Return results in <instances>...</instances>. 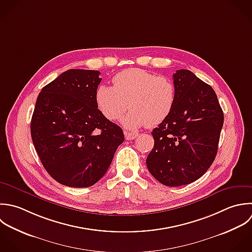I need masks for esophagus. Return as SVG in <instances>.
Masks as SVG:
<instances>
[{
    "instance_id": "1",
    "label": "esophagus",
    "mask_w": 252,
    "mask_h": 252,
    "mask_svg": "<svg viewBox=\"0 0 252 252\" xmlns=\"http://www.w3.org/2000/svg\"><path fill=\"white\" fill-rule=\"evenodd\" d=\"M124 133H125V137L126 140H132L138 135V133H136V132H129V131H125Z\"/></svg>"
}]
</instances>
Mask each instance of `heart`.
Listing matches in <instances>:
<instances>
[{
    "label": "heart",
    "mask_w": 252,
    "mask_h": 252,
    "mask_svg": "<svg viewBox=\"0 0 252 252\" xmlns=\"http://www.w3.org/2000/svg\"><path fill=\"white\" fill-rule=\"evenodd\" d=\"M113 83L114 86L101 84L97 87L95 103L110 121L119 120L129 106L130 112L122 120L126 128L136 129L145 125L157 126L175 107L176 85L167 76H157L141 68H128L117 73Z\"/></svg>",
    "instance_id": "obj_1"
}]
</instances>
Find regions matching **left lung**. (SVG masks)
<instances>
[{
	"mask_svg": "<svg viewBox=\"0 0 252 252\" xmlns=\"http://www.w3.org/2000/svg\"><path fill=\"white\" fill-rule=\"evenodd\" d=\"M177 99L171 115L152 131L146 159L150 174L167 187L191 184L210 168L218 151L224 114L213 88L188 69L173 75Z\"/></svg>",
	"mask_w": 252,
	"mask_h": 252,
	"instance_id": "8db88e82",
	"label": "left lung"
}]
</instances>
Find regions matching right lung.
<instances>
[{
    "label": "right lung",
    "instance_id": "1",
    "mask_svg": "<svg viewBox=\"0 0 252 252\" xmlns=\"http://www.w3.org/2000/svg\"><path fill=\"white\" fill-rule=\"evenodd\" d=\"M99 75L68 69L36 100L30 125L35 150L48 174L66 187L88 188L101 180L125 139L123 129L96 106Z\"/></svg>",
    "mask_w": 252,
    "mask_h": 252
}]
</instances>
